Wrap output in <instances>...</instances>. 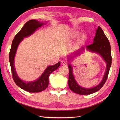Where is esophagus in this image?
<instances>
[{
	"label": "esophagus",
	"instance_id": "obj_1",
	"mask_svg": "<svg viewBox=\"0 0 120 120\" xmlns=\"http://www.w3.org/2000/svg\"><path fill=\"white\" fill-rule=\"evenodd\" d=\"M61 64H62L63 65H66L67 64V62L64 60L61 61Z\"/></svg>",
	"mask_w": 120,
	"mask_h": 120
}]
</instances>
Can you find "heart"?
<instances>
[{
  "mask_svg": "<svg viewBox=\"0 0 120 120\" xmlns=\"http://www.w3.org/2000/svg\"><path fill=\"white\" fill-rule=\"evenodd\" d=\"M80 34V33L78 31H75L73 34V37L74 38H77L79 35ZM86 39V36L85 34H82L81 36V41H84Z\"/></svg>",
  "mask_w": 120,
  "mask_h": 120,
  "instance_id": "b5f03b06",
  "label": "heart"
}]
</instances>
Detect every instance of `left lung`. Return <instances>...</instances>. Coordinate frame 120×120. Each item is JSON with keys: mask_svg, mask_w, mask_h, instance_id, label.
Masks as SVG:
<instances>
[{"mask_svg": "<svg viewBox=\"0 0 120 120\" xmlns=\"http://www.w3.org/2000/svg\"><path fill=\"white\" fill-rule=\"evenodd\" d=\"M88 50L92 52L97 53L100 55L106 63V71L102 80L98 85L91 88H85L80 86L76 82L73 73L72 66L68 63V67L69 70L68 85L69 88L74 92L80 95H89L98 91L101 89L106 82L108 78V74L111 65L112 58L111 54V47L110 43L103 30L98 26V29L96 30L95 36L93 39V42L92 44L86 46ZM84 50V47L78 50L77 52H74L68 56V60L69 62L70 60L73 59L75 57L81 54Z\"/></svg>", "mask_w": 120, "mask_h": 120, "instance_id": "1", "label": "left lung"}]
</instances>
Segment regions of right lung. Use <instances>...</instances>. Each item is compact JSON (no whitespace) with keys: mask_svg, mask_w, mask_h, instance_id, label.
Instances as JSON below:
<instances>
[{"mask_svg":"<svg viewBox=\"0 0 120 120\" xmlns=\"http://www.w3.org/2000/svg\"><path fill=\"white\" fill-rule=\"evenodd\" d=\"M47 22H43L37 20L31 19L27 22L21 30L15 35L12 43L11 48L9 53V61L11 65L13 79L15 83L23 90L30 93L40 92L47 88L49 83L48 78L50 74L59 67L60 62L53 65H49L40 77L34 81H25L20 78L15 70L14 65V58L17 47L24 38L29 37L41 26L45 25Z\"/></svg>","mask_w":120,"mask_h":120,"instance_id":"right-lung-1","label":"right lung"}]
</instances>
